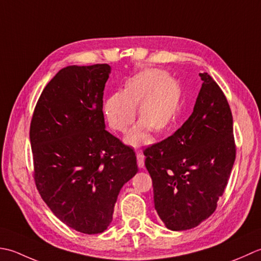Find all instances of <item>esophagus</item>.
Segmentation results:
<instances>
[{"mask_svg": "<svg viewBox=\"0 0 261 261\" xmlns=\"http://www.w3.org/2000/svg\"><path fill=\"white\" fill-rule=\"evenodd\" d=\"M144 160H145L144 155H143L142 153H138L137 154V166H138V168H141V169L144 168Z\"/></svg>", "mask_w": 261, "mask_h": 261, "instance_id": "1", "label": "esophagus"}]
</instances>
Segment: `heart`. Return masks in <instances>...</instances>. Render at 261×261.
Masks as SVG:
<instances>
[{
    "instance_id": "heart-1",
    "label": "heart",
    "mask_w": 261,
    "mask_h": 261,
    "mask_svg": "<svg viewBox=\"0 0 261 261\" xmlns=\"http://www.w3.org/2000/svg\"><path fill=\"white\" fill-rule=\"evenodd\" d=\"M182 92L175 79L167 72L148 68L127 80L121 92L110 94L105 100L103 113L114 130L125 133L135 120V108L141 119L126 143L134 147L151 143L150 129L166 130L172 123L181 105Z\"/></svg>"
}]
</instances>
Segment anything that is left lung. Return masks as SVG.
<instances>
[{
    "label": "left lung",
    "mask_w": 261,
    "mask_h": 261,
    "mask_svg": "<svg viewBox=\"0 0 261 261\" xmlns=\"http://www.w3.org/2000/svg\"><path fill=\"white\" fill-rule=\"evenodd\" d=\"M199 76L203 84L189 118L144 151L154 206L172 231L193 228L214 213L236 161L230 106L208 74Z\"/></svg>",
    "instance_id": "left-lung-1"
}]
</instances>
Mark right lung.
Masks as SVG:
<instances>
[{
	"label": "right lung",
	"mask_w": 261,
	"mask_h": 261,
	"mask_svg": "<svg viewBox=\"0 0 261 261\" xmlns=\"http://www.w3.org/2000/svg\"><path fill=\"white\" fill-rule=\"evenodd\" d=\"M107 64L67 66L47 84L30 125L35 181L57 219L86 234L113 221L120 189L137 173L135 152L106 130Z\"/></svg>",
	"instance_id": "add662e5"
}]
</instances>
